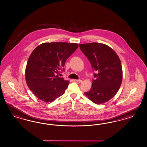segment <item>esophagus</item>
<instances>
[{"label":"esophagus","mask_w":147,"mask_h":147,"mask_svg":"<svg viewBox=\"0 0 147 147\" xmlns=\"http://www.w3.org/2000/svg\"><path fill=\"white\" fill-rule=\"evenodd\" d=\"M76 82H79V83H81V82H82V80H80V79H79V80H76Z\"/></svg>","instance_id":"esophagus-1"}]
</instances>
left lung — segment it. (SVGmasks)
Here are the masks:
<instances>
[{
    "mask_svg": "<svg viewBox=\"0 0 147 147\" xmlns=\"http://www.w3.org/2000/svg\"><path fill=\"white\" fill-rule=\"evenodd\" d=\"M89 60L94 73L92 87L85 94L96 104L105 103L113 98L120 87L122 69L120 60L106 45L93 42L79 45Z\"/></svg>",
    "mask_w": 147,
    "mask_h": 147,
    "instance_id": "1",
    "label": "left lung"
}]
</instances>
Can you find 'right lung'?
<instances>
[{"label":"right lung","mask_w":147,"mask_h":147,"mask_svg":"<svg viewBox=\"0 0 147 147\" xmlns=\"http://www.w3.org/2000/svg\"><path fill=\"white\" fill-rule=\"evenodd\" d=\"M75 43L46 42L37 46L27 63V85L34 94L45 102H51L65 93L69 81L58 76L67 59L78 47Z\"/></svg>","instance_id":"obj_1"}]
</instances>
